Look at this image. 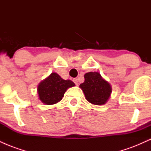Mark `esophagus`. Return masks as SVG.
<instances>
[{
	"instance_id": "1",
	"label": "esophagus",
	"mask_w": 151,
	"mask_h": 151,
	"mask_svg": "<svg viewBox=\"0 0 151 151\" xmlns=\"http://www.w3.org/2000/svg\"><path fill=\"white\" fill-rule=\"evenodd\" d=\"M73 81L74 82V84H76V85H78V84H79V79H77V78L74 79H73Z\"/></svg>"
}]
</instances>
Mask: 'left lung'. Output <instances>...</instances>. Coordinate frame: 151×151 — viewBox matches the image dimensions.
<instances>
[{
  "mask_svg": "<svg viewBox=\"0 0 151 151\" xmlns=\"http://www.w3.org/2000/svg\"><path fill=\"white\" fill-rule=\"evenodd\" d=\"M88 101L95 105H102L108 101L111 87L99 72H88L84 81L79 85Z\"/></svg>",
  "mask_w": 151,
  "mask_h": 151,
  "instance_id": "obj_1",
  "label": "left lung"
}]
</instances>
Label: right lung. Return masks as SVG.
Here are the masks:
<instances>
[{
    "instance_id": "1",
    "label": "right lung",
    "mask_w": 151,
    "mask_h": 151,
    "mask_svg": "<svg viewBox=\"0 0 151 151\" xmlns=\"http://www.w3.org/2000/svg\"><path fill=\"white\" fill-rule=\"evenodd\" d=\"M74 86L71 80H65L57 73H52L38 86L40 99L47 105L58 103L64 96L68 88Z\"/></svg>"
}]
</instances>
